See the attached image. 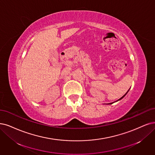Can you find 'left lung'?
<instances>
[{
	"mask_svg": "<svg viewBox=\"0 0 155 155\" xmlns=\"http://www.w3.org/2000/svg\"><path fill=\"white\" fill-rule=\"evenodd\" d=\"M128 91H129V90H128ZM128 91H127V93H126V94H124V96H122V97H121V98H119V100H117V101H119V100H121V99H122V98H124V96H125V95H126V94H127V93H128ZM113 104V103H111V104Z\"/></svg>",
	"mask_w": 155,
	"mask_h": 155,
	"instance_id": "left-lung-1",
	"label": "left lung"
}]
</instances>
